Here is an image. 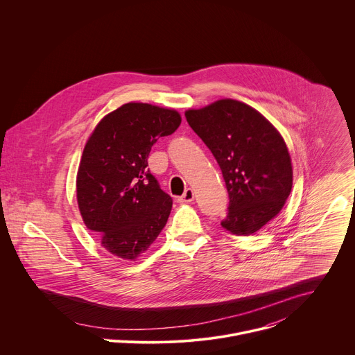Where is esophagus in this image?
<instances>
[{
    "instance_id": "esophagus-1",
    "label": "esophagus",
    "mask_w": 355,
    "mask_h": 355,
    "mask_svg": "<svg viewBox=\"0 0 355 355\" xmlns=\"http://www.w3.org/2000/svg\"><path fill=\"white\" fill-rule=\"evenodd\" d=\"M194 201V191L191 189H187L182 197L178 198V202L180 203H189Z\"/></svg>"
}]
</instances>
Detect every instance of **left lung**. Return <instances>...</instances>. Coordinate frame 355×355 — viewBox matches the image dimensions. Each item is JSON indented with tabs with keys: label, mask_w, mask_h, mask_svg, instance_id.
<instances>
[{
	"label": "left lung",
	"mask_w": 355,
	"mask_h": 355,
	"mask_svg": "<svg viewBox=\"0 0 355 355\" xmlns=\"http://www.w3.org/2000/svg\"><path fill=\"white\" fill-rule=\"evenodd\" d=\"M186 119L223 172L230 197L223 228L245 236L257 232L291 193V158L282 135L259 112L235 100L187 110Z\"/></svg>",
	"instance_id": "left-lung-1"
}]
</instances>
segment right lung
Wrapping results in <instances>:
<instances>
[{
	"label": "right lung",
	"mask_w": 355,
	"mask_h": 355,
	"mask_svg": "<svg viewBox=\"0 0 355 355\" xmlns=\"http://www.w3.org/2000/svg\"><path fill=\"white\" fill-rule=\"evenodd\" d=\"M180 123L176 110L130 102L106 114L89 138L76 197L86 227L109 253L135 259L165 227L172 198L148 169V157Z\"/></svg>",
	"instance_id": "right-lung-1"
}]
</instances>
